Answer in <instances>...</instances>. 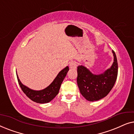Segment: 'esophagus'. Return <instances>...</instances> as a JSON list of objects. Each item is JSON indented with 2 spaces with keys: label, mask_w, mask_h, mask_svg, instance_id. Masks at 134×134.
Returning <instances> with one entry per match:
<instances>
[{
  "label": "esophagus",
  "mask_w": 134,
  "mask_h": 134,
  "mask_svg": "<svg viewBox=\"0 0 134 134\" xmlns=\"http://www.w3.org/2000/svg\"><path fill=\"white\" fill-rule=\"evenodd\" d=\"M69 66L71 69H75L77 67V63L75 61H71L69 64Z\"/></svg>",
  "instance_id": "obj_1"
}]
</instances>
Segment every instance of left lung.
<instances>
[{"mask_svg": "<svg viewBox=\"0 0 134 134\" xmlns=\"http://www.w3.org/2000/svg\"><path fill=\"white\" fill-rule=\"evenodd\" d=\"M114 62L111 68L100 75L93 74L83 66L77 67V82L80 93L89 101H96L109 94L116 82L118 76V62L112 51Z\"/></svg>", "mask_w": 134, "mask_h": 134, "instance_id": "obj_1", "label": "left lung"}]
</instances>
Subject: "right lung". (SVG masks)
Masks as SVG:
<instances>
[{"label":"right lung","instance_id":"add662e5","mask_svg":"<svg viewBox=\"0 0 134 134\" xmlns=\"http://www.w3.org/2000/svg\"><path fill=\"white\" fill-rule=\"evenodd\" d=\"M68 70V66H66L63 70H62L58 73L57 76L52 82V83L49 87L46 88L43 90L35 91L29 88L28 87H25L23 84H22L21 82H20L19 78L17 76L18 81L22 90L31 100L37 102V103H47V102L52 100L58 94L61 84L63 82L64 78L66 76Z\"/></svg>","mask_w":134,"mask_h":134}]
</instances>
